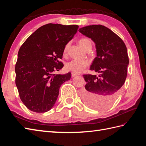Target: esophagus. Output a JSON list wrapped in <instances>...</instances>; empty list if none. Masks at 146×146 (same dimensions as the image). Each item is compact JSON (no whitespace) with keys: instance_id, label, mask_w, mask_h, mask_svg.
Listing matches in <instances>:
<instances>
[{"instance_id":"34e87169","label":"esophagus","mask_w":146,"mask_h":146,"mask_svg":"<svg viewBox=\"0 0 146 146\" xmlns=\"http://www.w3.org/2000/svg\"><path fill=\"white\" fill-rule=\"evenodd\" d=\"M78 75H79L78 73H73V72L71 73V76H72L73 77H75V76Z\"/></svg>"}]
</instances>
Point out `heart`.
<instances>
[{
  "instance_id": "1",
  "label": "heart",
  "mask_w": 146,
  "mask_h": 146,
  "mask_svg": "<svg viewBox=\"0 0 146 146\" xmlns=\"http://www.w3.org/2000/svg\"><path fill=\"white\" fill-rule=\"evenodd\" d=\"M79 44L83 49H84L85 50L89 46H91V41L88 38H82L79 40ZM68 46H69L68 44L65 46L63 50L64 54H66L67 53ZM88 64L89 62L87 60H73L68 62L65 64V69L67 71H71V72L78 73L82 71L85 68L87 67Z\"/></svg>"
}]
</instances>
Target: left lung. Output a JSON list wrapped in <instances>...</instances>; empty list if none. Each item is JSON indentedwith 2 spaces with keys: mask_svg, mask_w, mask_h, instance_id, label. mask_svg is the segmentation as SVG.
I'll return each instance as SVG.
<instances>
[{
  "mask_svg": "<svg viewBox=\"0 0 146 146\" xmlns=\"http://www.w3.org/2000/svg\"><path fill=\"white\" fill-rule=\"evenodd\" d=\"M79 31L95 43L97 57L90 70L100 73L98 76L83 75L86 84L81 92L82 99L93 108L108 107L116 100L125 81L129 62L126 46L112 31L100 24L82 27Z\"/></svg>",
  "mask_w": 146,
  "mask_h": 146,
  "instance_id": "1",
  "label": "left lung"
}]
</instances>
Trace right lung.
I'll return each instance as SVG.
<instances>
[{"label": "right lung", "mask_w": 146, "mask_h": 146, "mask_svg": "<svg viewBox=\"0 0 146 146\" xmlns=\"http://www.w3.org/2000/svg\"><path fill=\"white\" fill-rule=\"evenodd\" d=\"M78 25L49 23L27 38L18 52L15 85L21 101L33 111L43 113L54 106L61 85L70 80V72L56 75L64 64L65 46L76 33Z\"/></svg>", "instance_id": "1"}]
</instances>
